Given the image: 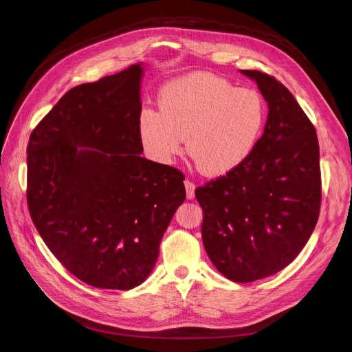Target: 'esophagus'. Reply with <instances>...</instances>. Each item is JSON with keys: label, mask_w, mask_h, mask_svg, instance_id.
<instances>
[{"label": "esophagus", "mask_w": 352, "mask_h": 352, "mask_svg": "<svg viewBox=\"0 0 352 352\" xmlns=\"http://www.w3.org/2000/svg\"><path fill=\"white\" fill-rule=\"evenodd\" d=\"M185 188H186V198L192 199L195 197V185L190 182V180H185Z\"/></svg>", "instance_id": "esophagus-1"}]
</instances>
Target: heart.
<instances>
[{
	"instance_id": "b5f03b06",
	"label": "heart",
	"mask_w": 352,
	"mask_h": 352,
	"mask_svg": "<svg viewBox=\"0 0 352 352\" xmlns=\"http://www.w3.org/2000/svg\"><path fill=\"white\" fill-rule=\"evenodd\" d=\"M160 113L140 114L145 151L170 164L184 151L207 176H223L239 167L257 145L265 123V102L252 88L194 72L168 82L160 92Z\"/></svg>"
}]
</instances>
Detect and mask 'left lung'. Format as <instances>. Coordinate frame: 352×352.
<instances>
[{"label": "left lung", "mask_w": 352, "mask_h": 352, "mask_svg": "<svg viewBox=\"0 0 352 352\" xmlns=\"http://www.w3.org/2000/svg\"><path fill=\"white\" fill-rule=\"evenodd\" d=\"M267 102L264 133L232 172L197 188L202 242L228 279L248 283L292 263L320 212V153L313 123L294 95L269 74L241 70Z\"/></svg>", "instance_id": "1"}]
</instances>
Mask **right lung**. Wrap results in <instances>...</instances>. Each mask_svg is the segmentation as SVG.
Instances as JSON below:
<instances>
[{"mask_svg": "<svg viewBox=\"0 0 352 352\" xmlns=\"http://www.w3.org/2000/svg\"><path fill=\"white\" fill-rule=\"evenodd\" d=\"M142 63L63 95L29 138L28 206L78 279L127 291L153 272L186 198L184 175L141 157Z\"/></svg>", "mask_w": 352, "mask_h": 352, "instance_id": "right-lung-1", "label": "right lung"}]
</instances>
